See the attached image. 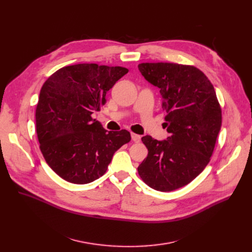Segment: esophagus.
I'll return each instance as SVG.
<instances>
[{
    "mask_svg": "<svg viewBox=\"0 0 252 252\" xmlns=\"http://www.w3.org/2000/svg\"><path fill=\"white\" fill-rule=\"evenodd\" d=\"M130 136H131V139H132L134 142H139V141H140V135L131 132V133H130Z\"/></svg>",
    "mask_w": 252,
    "mask_h": 252,
    "instance_id": "obj_1",
    "label": "esophagus"
}]
</instances>
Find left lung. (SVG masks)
<instances>
[{
  "mask_svg": "<svg viewBox=\"0 0 252 252\" xmlns=\"http://www.w3.org/2000/svg\"><path fill=\"white\" fill-rule=\"evenodd\" d=\"M138 69L160 90L169 135L163 140L141 137L149 154L137 171L152 189L175 190L192 182L209 162L221 126L220 106L213 86L194 66L146 63Z\"/></svg>",
  "mask_w": 252,
  "mask_h": 252,
  "instance_id": "left-lung-1",
  "label": "left lung"
}]
</instances>
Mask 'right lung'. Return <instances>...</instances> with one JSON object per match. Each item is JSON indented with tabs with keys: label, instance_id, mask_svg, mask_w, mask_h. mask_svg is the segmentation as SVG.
I'll return each mask as SVG.
<instances>
[{
	"label": "right lung",
	"instance_id": "right-lung-1",
	"mask_svg": "<svg viewBox=\"0 0 252 252\" xmlns=\"http://www.w3.org/2000/svg\"><path fill=\"white\" fill-rule=\"evenodd\" d=\"M122 66L79 63L60 68L43 85L35 110L41 152L64 181L90 184L104 174L130 133L105 130L92 118L105 94L127 74Z\"/></svg>",
	"mask_w": 252,
	"mask_h": 252
}]
</instances>
